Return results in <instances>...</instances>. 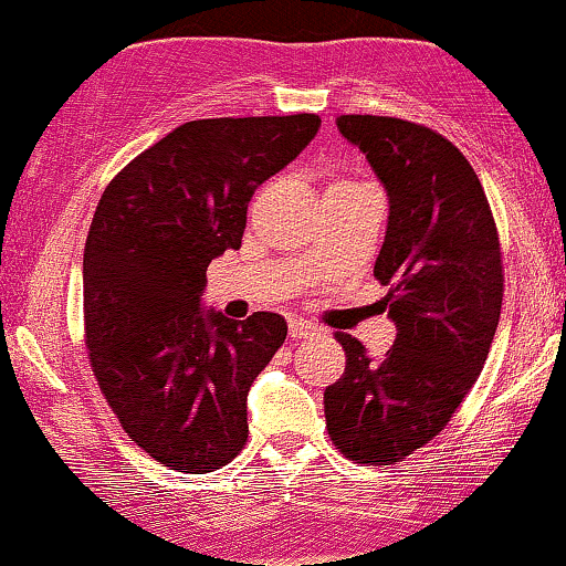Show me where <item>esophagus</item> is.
<instances>
[{"label":"esophagus","mask_w":566,"mask_h":566,"mask_svg":"<svg viewBox=\"0 0 566 566\" xmlns=\"http://www.w3.org/2000/svg\"><path fill=\"white\" fill-rule=\"evenodd\" d=\"M316 334V326L305 318H290V336L292 339H307V336Z\"/></svg>","instance_id":"esophagus-1"}]
</instances>
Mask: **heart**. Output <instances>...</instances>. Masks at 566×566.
I'll use <instances>...</instances> for the list:
<instances>
[{"mask_svg": "<svg viewBox=\"0 0 566 566\" xmlns=\"http://www.w3.org/2000/svg\"><path fill=\"white\" fill-rule=\"evenodd\" d=\"M336 185H353V182H336Z\"/></svg>", "mask_w": 566, "mask_h": 566, "instance_id": "obj_1", "label": "heart"}]
</instances>
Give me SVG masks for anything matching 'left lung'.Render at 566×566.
<instances>
[{
  "label": "left lung",
  "mask_w": 566,
  "mask_h": 566,
  "mask_svg": "<svg viewBox=\"0 0 566 566\" xmlns=\"http://www.w3.org/2000/svg\"><path fill=\"white\" fill-rule=\"evenodd\" d=\"M336 127L366 154L389 196L374 274L397 339L370 357L336 334L347 368L324 391L326 428L360 464L405 460L449 423L481 376L502 316V253L483 185L439 133L397 117L342 114Z\"/></svg>",
  "instance_id": "8db88e82"
}]
</instances>
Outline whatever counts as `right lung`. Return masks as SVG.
I'll use <instances>...</instances> for the list:
<instances>
[{
  "label": "right lung",
  "instance_id": "add662e5",
  "mask_svg": "<svg viewBox=\"0 0 566 566\" xmlns=\"http://www.w3.org/2000/svg\"><path fill=\"white\" fill-rule=\"evenodd\" d=\"M316 114L192 119L106 185L83 253L85 345L125 433L164 468L211 473L248 439V391L287 321L206 311V269L240 248L255 188L316 138Z\"/></svg>",
  "mask_w": 566,
  "mask_h": 566
}]
</instances>
